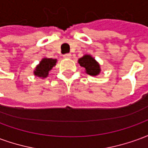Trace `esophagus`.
<instances>
[{
	"instance_id": "1",
	"label": "esophagus",
	"mask_w": 148,
	"mask_h": 148,
	"mask_svg": "<svg viewBox=\"0 0 148 148\" xmlns=\"http://www.w3.org/2000/svg\"><path fill=\"white\" fill-rule=\"evenodd\" d=\"M63 57L66 58H71V55L70 54V53H68V54H65L64 55H63Z\"/></svg>"
}]
</instances>
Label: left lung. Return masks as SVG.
Listing matches in <instances>:
<instances>
[{
    "label": "left lung",
    "mask_w": 148,
    "mask_h": 148,
    "mask_svg": "<svg viewBox=\"0 0 148 148\" xmlns=\"http://www.w3.org/2000/svg\"><path fill=\"white\" fill-rule=\"evenodd\" d=\"M78 63L86 69V73L91 76H97L101 72L99 63L90 55H85L78 59Z\"/></svg>",
    "instance_id": "8db88e82"
}]
</instances>
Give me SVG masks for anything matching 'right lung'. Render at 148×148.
I'll return each mask as SVG.
<instances>
[{"label": "right lung", "mask_w": 148, "mask_h": 148, "mask_svg": "<svg viewBox=\"0 0 148 148\" xmlns=\"http://www.w3.org/2000/svg\"><path fill=\"white\" fill-rule=\"evenodd\" d=\"M56 62L57 59L43 58L40 61L39 64L36 66V70L34 71V74L37 77L45 78L48 76L49 71L56 65Z\"/></svg>", "instance_id": "obj_1"}]
</instances>
